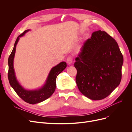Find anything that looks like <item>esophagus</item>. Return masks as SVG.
<instances>
[{"mask_svg": "<svg viewBox=\"0 0 132 132\" xmlns=\"http://www.w3.org/2000/svg\"><path fill=\"white\" fill-rule=\"evenodd\" d=\"M67 61L68 64L71 65V64H72V62L73 61V56H72V55H69V56L67 58Z\"/></svg>", "mask_w": 132, "mask_h": 132, "instance_id": "1", "label": "esophagus"}]
</instances>
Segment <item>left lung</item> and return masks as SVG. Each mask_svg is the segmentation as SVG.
<instances>
[{
	"label": "left lung",
	"instance_id": "1",
	"mask_svg": "<svg viewBox=\"0 0 132 132\" xmlns=\"http://www.w3.org/2000/svg\"><path fill=\"white\" fill-rule=\"evenodd\" d=\"M75 60L76 82L88 98H105L120 84L123 56L116 40L105 31L94 32Z\"/></svg>",
	"mask_w": 132,
	"mask_h": 132
}]
</instances>
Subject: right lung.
<instances>
[{
    "label": "right lung",
    "mask_w": 132,
    "mask_h": 132,
    "mask_svg": "<svg viewBox=\"0 0 132 132\" xmlns=\"http://www.w3.org/2000/svg\"><path fill=\"white\" fill-rule=\"evenodd\" d=\"M29 30H25L15 40L13 49L10 55L8 60V78L10 85L20 97L28 103L34 104L38 103L45 101L49 98L53 94L55 91V87H56V79L57 76L65 70L67 65L65 62L63 61L61 62L60 64L53 67L48 74L45 85L39 90H27L23 89L19 85V82L16 79L13 67V60L15 52L16 45L19 39V37L22 36L25 33Z\"/></svg>",
    "instance_id": "add662e5"
}]
</instances>
